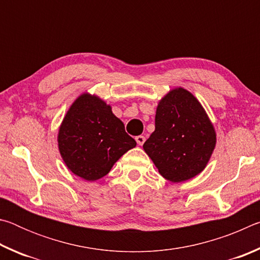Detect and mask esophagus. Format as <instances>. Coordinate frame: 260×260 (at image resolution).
<instances>
[{
  "label": "esophagus",
  "instance_id": "esophagus-1",
  "mask_svg": "<svg viewBox=\"0 0 260 260\" xmlns=\"http://www.w3.org/2000/svg\"><path fill=\"white\" fill-rule=\"evenodd\" d=\"M135 140H136V142H138L139 146H142V144L144 143V141H146V138H144L143 135H139V136H136Z\"/></svg>",
  "mask_w": 260,
  "mask_h": 260
}]
</instances>
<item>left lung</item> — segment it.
<instances>
[{
  "label": "left lung",
  "mask_w": 260,
  "mask_h": 260,
  "mask_svg": "<svg viewBox=\"0 0 260 260\" xmlns=\"http://www.w3.org/2000/svg\"><path fill=\"white\" fill-rule=\"evenodd\" d=\"M215 142L213 124L200 101L190 91L177 87L158 102L155 131L143 149L161 177L178 183L205 169Z\"/></svg>",
  "instance_id": "8db88e82"
}]
</instances>
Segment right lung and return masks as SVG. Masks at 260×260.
I'll return each mask as SVG.
<instances>
[{
    "instance_id": "add662e5",
    "label": "right lung",
    "mask_w": 260,
    "mask_h": 260,
    "mask_svg": "<svg viewBox=\"0 0 260 260\" xmlns=\"http://www.w3.org/2000/svg\"><path fill=\"white\" fill-rule=\"evenodd\" d=\"M57 142L68 169L87 181L103 178L124 153L136 147L111 107L89 93L81 94L68 110Z\"/></svg>"
}]
</instances>
